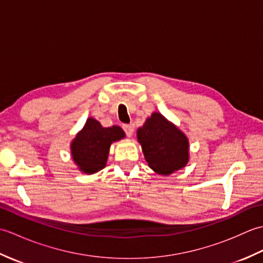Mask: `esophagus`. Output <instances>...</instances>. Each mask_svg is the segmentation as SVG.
I'll return each mask as SVG.
<instances>
[{
    "label": "esophagus",
    "instance_id": "obj_1",
    "mask_svg": "<svg viewBox=\"0 0 263 263\" xmlns=\"http://www.w3.org/2000/svg\"><path fill=\"white\" fill-rule=\"evenodd\" d=\"M123 130H124L125 135L127 137H132L133 131H135V130H133V126L130 125V124H124V125H123Z\"/></svg>",
    "mask_w": 263,
    "mask_h": 263
}]
</instances>
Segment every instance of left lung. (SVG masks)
Here are the masks:
<instances>
[{
    "mask_svg": "<svg viewBox=\"0 0 263 263\" xmlns=\"http://www.w3.org/2000/svg\"><path fill=\"white\" fill-rule=\"evenodd\" d=\"M138 140L149 167L157 174L170 175L187 164V138L159 113H154L139 128Z\"/></svg>",
    "mask_w": 263,
    "mask_h": 263,
    "instance_id": "1",
    "label": "left lung"
}]
</instances>
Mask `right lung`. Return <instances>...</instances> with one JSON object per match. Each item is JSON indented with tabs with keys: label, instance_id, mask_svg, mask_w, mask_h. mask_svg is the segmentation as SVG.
Masks as SVG:
<instances>
[{
	"label": "right lung",
	"instance_id": "obj_1",
	"mask_svg": "<svg viewBox=\"0 0 263 263\" xmlns=\"http://www.w3.org/2000/svg\"><path fill=\"white\" fill-rule=\"evenodd\" d=\"M122 138L124 132L120 126L103 127L97 120L89 117L71 144L72 158L80 171L93 174L105 167L111 142Z\"/></svg>",
	"mask_w": 263,
	"mask_h": 263
}]
</instances>
